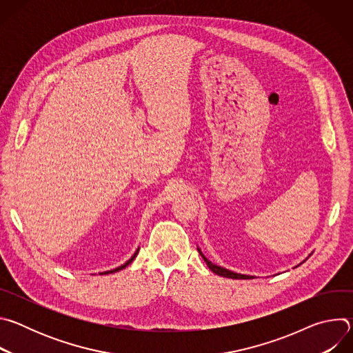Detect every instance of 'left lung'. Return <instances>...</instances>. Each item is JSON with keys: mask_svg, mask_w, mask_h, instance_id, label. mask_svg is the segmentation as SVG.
Masks as SVG:
<instances>
[{"mask_svg": "<svg viewBox=\"0 0 353 353\" xmlns=\"http://www.w3.org/2000/svg\"><path fill=\"white\" fill-rule=\"evenodd\" d=\"M198 253L201 254V257L204 259V261L207 263V265H208V268L214 272V274H216V275H221V276H225V278H232V279H251L253 276H250V275H243V274H237V272H233V271H229V270H226V268H223V267H219V265H215V264H212L204 254H203V251H201L199 248H198Z\"/></svg>", "mask_w": 353, "mask_h": 353, "instance_id": "1", "label": "left lung"}]
</instances>
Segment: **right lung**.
I'll list each match as a JSON object with an SVG mask.
<instances>
[{"label": "right lung", "instance_id": "right-lung-1", "mask_svg": "<svg viewBox=\"0 0 353 353\" xmlns=\"http://www.w3.org/2000/svg\"><path fill=\"white\" fill-rule=\"evenodd\" d=\"M138 251H139V248H137V251H135V253H134V256H132V257H131V259H130V260H128V261H127V263H124V264H123V265H120V267H117V268H114V270H110V271H106V272H102V275H103V274H105V275H106V274H113V272H119V271H121V270H124V268H125V267H128V265H130V264H131V263H132V261H134V259H135V257H137V254H138Z\"/></svg>", "mask_w": 353, "mask_h": 353}]
</instances>
